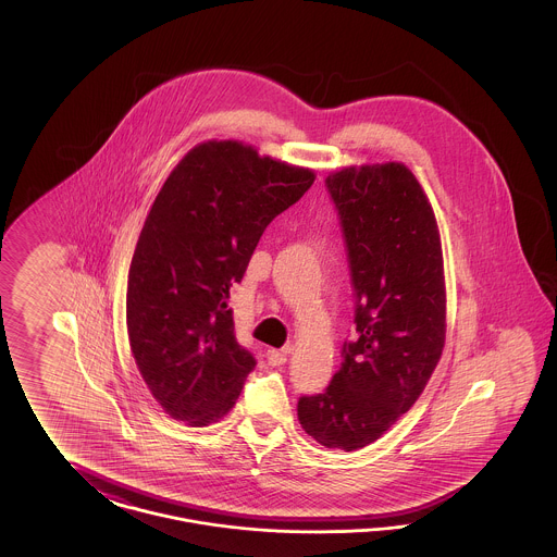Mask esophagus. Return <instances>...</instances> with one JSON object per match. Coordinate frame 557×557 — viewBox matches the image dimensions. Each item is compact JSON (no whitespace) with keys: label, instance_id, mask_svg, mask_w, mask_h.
<instances>
[{"label":"esophagus","instance_id":"1","mask_svg":"<svg viewBox=\"0 0 557 557\" xmlns=\"http://www.w3.org/2000/svg\"><path fill=\"white\" fill-rule=\"evenodd\" d=\"M288 352H290L288 346L282 348V350L269 348V350H267V363H269V366H284L286 359H288Z\"/></svg>","mask_w":557,"mask_h":557}]
</instances>
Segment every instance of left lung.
Here are the masks:
<instances>
[{"mask_svg": "<svg viewBox=\"0 0 557 557\" xmlns=\"http://www.w3.org/2000/svg\"><path fill=\"white\" fill-rule=\"evenodd\" d=\"M341 216L357 338L298 420L327 449L377 441L424 393L445 346V275L434 211L400 162L348 166L325 180Z\"/></svg>", "mask_w": 557, "mask_h": 557, "instance_id": "8db88e82", "label": "left lung"}]
</instances>
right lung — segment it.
Wrapping results in <instances>:
<instances>
[{
  "mask_svg": "<svg viewBox=\"0 0 557 557\" xmlns=\"http://www.w3.org/2000/svg\"><path fill=\"white\" fill-rule=\"evenodd\" d=\"M313 182V171L232 139L196 146L166 177L133 252L127 334L173 420L209 425L236 405L257 359L236 338L230 288L267 225Z\"/></svg>",
  "mask_w": 557,
  "mask_h": 557,
  "instance_id": "obj_1",
  "label": "right lung"
}]
</instances>
